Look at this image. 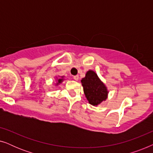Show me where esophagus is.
<instances>
[{
    "mask_svg": "<svg viewBox=\"0 0 153 153\" xmlns=\"http://www.w3.org/2000/svg\"><path fill=\"white\" fill-rule=\"evenodd\" d=\"M74 79L75 81H78L79 80V76H78V75H76V76H74Z\"/></svg>",
    "mask_w": 153,
    "mask_h": 153,
    "instance_id": "1",
    "label": "esophagus"
}]
</instances>
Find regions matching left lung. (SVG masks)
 <instances>
[{
    "mask_svg": "<svg viewBox=\"0 0 153 153\" xmlns=\"http://www.w3.org/2000/svg\"><path fill=\"white\" fill-rule=\"evenodd\" d=\"M85 96L89 104L97 106L108 98V91L95 71L90 70L81 80Z\"/></svg>",
    "mask_w": 153,
    "mask_h": 153,
    "instance_id": "1",
    "label": "left lung"
}]
</instances>
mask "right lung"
I'll list each match as a JSON object with an SVG mask.
<instances>
[{"mask_svg":"<svg viewBox=\"0 0 153 153\" xmlns=\"http://www.w3.org/2000/svg\"><path fill=\"white\" fill-rule=\"evenodd\" d=\"M63 81H65V76H56V82L54 83V84H55V86H58V85H59L60 83H62V82H63Z\"/></svg>","mask_w":153,"mask_h":153,"instance_id":"right-lung-1","label":"right lung"}]
</instances>
